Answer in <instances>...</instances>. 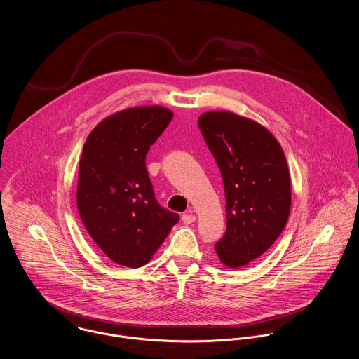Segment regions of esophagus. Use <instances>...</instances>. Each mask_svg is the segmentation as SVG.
<instances>
[{
	"instance_id": "esophagus-1",
	"label": "esophagus",
	"mask_w": 359,
	"mask_h": 359,
	"mask_svg": "<svg viewBox=\"0 0 359 359\" xmlns=\"http://www.w3.org/2000/svg\"><path fill=\"white\" fill-rule=\"evenodd\" d=\"M182 220H183V223H186V224H191V223H194V222L197 220V216H196L191 210H189V212H186V213L182 215Z\"/></svg>"
}]
</instances>
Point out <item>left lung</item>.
I'll use <instances>...</instances> for the list:
<instances>
[{"instance_id": "left-lung-1", "label": "left lung", "mask_w": 359, "mask_h": 359, "mask_svg": "<svg viewBox=\"0 0 359 359\" xmlns=\"http://www.w3.org/2000/svg\"><path fill=\"white\" fill-rule=\"evenodd\" d=\"M198 125L226 193L227 229L215 250L222 264L239 269L283 231L292 203L287 162L276 136L256 121L213 110L201 114Z\"/></svg>"}]
</instances>
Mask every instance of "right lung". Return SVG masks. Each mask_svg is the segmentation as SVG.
<instances>
[{
  "mask_svg": "<svg viewBox=\"0 0 359 359\" xmlns=\"http://www.w3.org/2000/svg\"><path fill=\"white\" fill-rule=\"evenodd\" d=\"M172 118L162 106L125 109L100 121L82 149V224L100 250L125 267L147 264L179 220L157 202L146 169L150 146Z\"/></svg>",
  "mask_w": 359,
  "mask_h": 359,
  "instance_id": "1",
  "label": "right lung"
}]
</instances>
